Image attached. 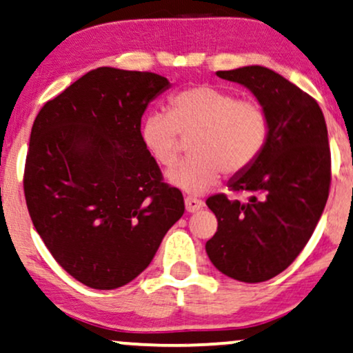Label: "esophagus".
<instances>
[{"label":"esophagus","mask_w":353,"mask_h":353,"mask_svg":"<svg viewBox=\"0 0 353 353\" xmlns=\"http://www.w3.org/2000/svg\"><path fill=\"white\" fill-rule=\"evenodd\" d=\"M185 208L188 212H198L199 209L204 208V203L198 198H193V196H188L185 199Z\"/></svg>","instance_id":"esophagus-1"}]
</instances>
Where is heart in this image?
<instances>
[{
	"label": "heart",
	"instance_id": "obj_1",
	"mask_svg": "<svg viewBox=\"0 0 353 353\" xmlns=\"http://www.w3.org/2000/svg\"><path fill=\"white\" fill-rule=\"evenodd\" d=\"M180 136H194L193 159L167 173L170 185L201 194L225 175H240L253 165L268 139V117L259 102L236 99L230 90L194 85L172 95L168 113H149L141 141L159 165H175Z\"/></svg>",
	"mask_w": 353,
	"mask_h": 353
}]
</instances>
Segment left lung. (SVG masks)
<instances>
[{
    "label": "left lung",
    "instance_id": "obj_1",
    "mask_svg": "<svg viewBox=\"0 0 353 353\" xmlns=\"http://www.w3.org/2000/svg\"><path fill=\"white\" fill-rule=\"evenodd\" d=\"M248 87L268 117V139L248 170L233 176V193L205 201L217 232L205 243L219 271L240 282H264L294 263L313 235L331 186L327 128L316 100L264 66L217 71Z\"/></svg>",
    "mask_w": 353,
    "mask_h": 353
}]
</instances>
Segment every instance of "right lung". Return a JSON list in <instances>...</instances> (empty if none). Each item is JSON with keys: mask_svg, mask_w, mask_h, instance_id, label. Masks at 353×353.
<instances>
[{"mask_svg": "<svg viewBox=\"0 0 353 353\" xmlns=\"http://www.w3.org/2000/svg\"><path fill=\"white\" fill-rule=\"evenodd\" d=\"M148 71L97 68L37 115L24 168L32 223L57 263L97 290L149 266L185 212L141 141V118L168 89Z\"/></svg>", "mask_w": 353, "mask_h": 353, "instance_id": "right-lung-1", "label": "right lung"}]
</instances>
